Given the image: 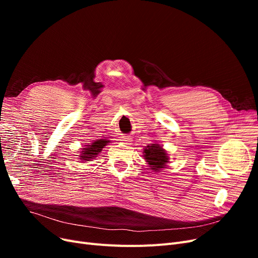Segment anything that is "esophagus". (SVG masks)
<instances>
[{
	"label": "esophagus",
	"mask_w": 258,
	"mask_h": 258,
	"mask_svg": "<svg viewBox=\"0 0 258 258\" xmlns=\"http://www.w3.org/2000/svg\"><path fill=\"white\" fill-rule=\"evenodd\" d=\"M120 141L124 144H131V139L129 137H120Z\"/></svg>",
	"instance_id": "esophagus-1"
}]
</instances>
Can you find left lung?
<instances>
[{
	"label": "left lung",
	"instance_id": "left-lung-1",
	"mask_svg": "<svg viewBox=\"0 0 258 258\" xmlns=\"http://www.w3.org/2000/svg\"><path fill=\"white\" fill-rule=\"evenodd\" d=\"M144 159L150 165L151 169L156 172L167 167L169 156L167 152L159 144H150L144 150Z\"/></svg>",
	"mask_w": 258,
	"mask_h": 258
}]
</instances>
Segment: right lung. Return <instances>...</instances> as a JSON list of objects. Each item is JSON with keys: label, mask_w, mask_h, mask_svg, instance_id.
<instances>
[{"label": "right lung", "mask_w": 258, "mask_h": 258, "mask_svg": "<svg viewBox=\"0 0 258 258\" xmlns=\"http://www.w3.org/2000/svg\"><path fill=\"white\" fill-rule=\"evenodd\" d=\"M107 143H111V141H108L106 139H100V140H96V141H93L91 144L86 145L83 151L81 152V156H80V159L84 160V161H90L92 158L97 157V155L99 153H101L102 151V148L107 145Z\"/></svg>", "instance_id": "obj_1"}]
</instances>
